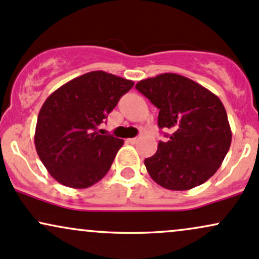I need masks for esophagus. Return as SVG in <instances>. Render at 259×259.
Returning <instances> with one entry per match:
<instances>
[{
	"label": "esophagus",
	"mask_w": 259,
	"mask_h": 259,
	"mask_svg": "<svg viewBox=\"0 0 259 259\" xmlns=\"http://www.w3.org/2000/svg\"><path fill=\"white\" fill-rule=\"evenodd\" d=\"M140 140V136H138V138H133V139H127L126 141L129 142V144H136V142H138Z\"/></svg>",
	"instance_id": "1"
}]
</instances>
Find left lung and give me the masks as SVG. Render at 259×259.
Listing matches in <instances>:
<instances>
[{"label":"left lung","mask_w":259,"mask_h":259,"mask_svg":"<svg viewBox=\"0 0 259 259\" xmlns=\"http://www.w3.org/2000/svg\"><path fill=\"white\" fill-rule=\"evenodd\" d=\"M135 88L159 109V129L171 133L145 159L150 177L175 191L206 183L222 165L231 144L227 111L219 97L174 73L141 80Z\"/></svg>","instance_id":"1"}]
</instances>
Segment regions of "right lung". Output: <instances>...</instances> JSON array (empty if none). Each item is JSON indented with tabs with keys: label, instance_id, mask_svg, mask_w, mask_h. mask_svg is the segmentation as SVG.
Wrapping results in <instances>:
<instances>
[{
	"label": "right lung",
	"instance_id": "1",
	"mask_svg": "<svg viewBox=\"0 0 259 259\" xmlns=\"http://www.w3.org/2000/svg\"><path fill=\"white\" fill-rule=\"evenodd\" d=\"M133 86L132 80L97 70L70 80L47 97L37 115L35 147L58 183L86 189L107 174L124 141L96 129Z\"/></svg>",
	"mask_w": 259,
	"mask_h": 259
}]
</instances>
